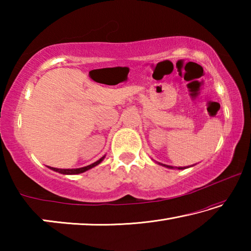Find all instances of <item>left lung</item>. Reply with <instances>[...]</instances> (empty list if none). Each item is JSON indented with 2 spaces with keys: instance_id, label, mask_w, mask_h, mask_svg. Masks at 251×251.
Wrapping results in <instances>:
<instances>
[{
  "instance_id": "left-lung-1",
  "label": "left lung",
  "mask_w": 251,
  "mask_h": 251,
  "mask_svg": "<svg viewBox=\"0 0 251 251\" xmlns=\"http://www.w3.org/2000/svg\"><path fill=\"white\" fill-rule=\"evenodd\" d=\"M159 165H163V166H165V167H167V168H174V167H172V166H168V165H165V164H160V163H158ZM186 167H178V169H185Z\"/></svg>"
}]
</instances>
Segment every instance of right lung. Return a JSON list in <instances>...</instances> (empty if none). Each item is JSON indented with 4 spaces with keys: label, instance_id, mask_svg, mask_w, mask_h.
Masks as SVG:
<instances>
[{
    "label": "right lung",
    "instance_id": "right-lung-1",
    "mask_svg": "<svg viewBox=\"0 0 251 251\" xmlns=\"http://www.w3.org/2000/svg\"><path fill=\"white\" fill-rule=\"evenodd\" d=\"M105 158V156L101 157L95 163H93L91 165H88V166H85V167H80V168H73V169H62V168H54V167H49L50 169H52L54 172H57V173H61V174H64V175H76V174H80V173H84L88 171V169H91L93 167L97 166V165L100 164L103 159Z\"/></svg>",
    "mask_w": 251,
    "mask_h": 251
}]
</instances>
